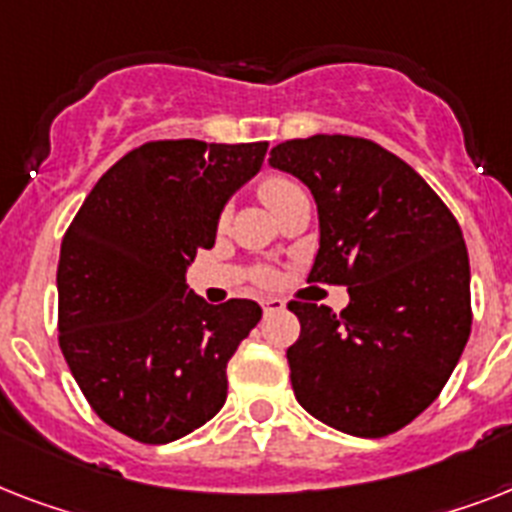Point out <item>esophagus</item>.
<instances>
[{"label":"esophagus","mask_w":512,"mask_h":512,"mask_svg":"<svg viewBox=\"0 0 512 512\" xmlns=\"http://www.w3.org/2000/svg\"><path fill=\"white\" fill-rule=\"evenodd\" d=\"M263 311L265 313H276V311H284V300H279V297H265L263 303Z\"/></svg>","instance_id":"esophagus-1"}]
</instances>
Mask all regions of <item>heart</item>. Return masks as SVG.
Listing matches in <instances>:
<instances>
[{
  "label": "heart",
  "instance_id": "heart-1",
  "mask_svg": "<svg viewBox=\"0 0 512 512\" xmlns=\"http://www.w3.org/2000/svg\"><path fill=\"white\" fill-rule=\"evenodd\" d=\"M257 193H260V199H263L273 212H279L289 199H295V196H300V193L305 191L292 180V177L265 175L263 180H260V185H257ZM225 217H228V209H225L223 217H220L223 223ZM252 281H255L257 287H271L273 281H276V273H273L271 268H265V265H257V268H252Z\"/></svg>",
  "mask_w": 512,
  "mask_h": 512
}]
</instances>
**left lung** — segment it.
I'll list each match as a JSON object with an SVG mask.
<instances>
[{"instance_id":"left-lung-1","label":"left lung","mask_w":512,"mask_h":512,"mask_svg":"<svg viewBox=\"0 0 512 512\" xmlns=\"http://www.w3.org/2000/svg\"><path fill=\"white\" fill-rule=\"evenodd\" d=\"M319 207L308 281L348 287L340 313L292 300L287 350L297 401L329 428L396 433L444 390L470 337V263L460 223L406 162L374 140L313 135L271 151Z\"/></svg>"}]
</instances>
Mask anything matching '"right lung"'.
Instances as JSON below:
<instances>
[{"instance_id":"add662e5","label":"right lung","mask_w":512,"mask_h":512,"mask_svg":"<svg viewBox=\"0 0 512 512\" xmlns=\"http://www.w3.org/2000/svg\"><path fill=\"white\" fill-rule=\"evenodd\" d=\"M268 143L151 140L100 177L58 263V342L100 420L170 444L212 420L228 361L263 311L204 303L185 268L215 244L217 217L260 170Z\"/></svg>"}]
</instances>
